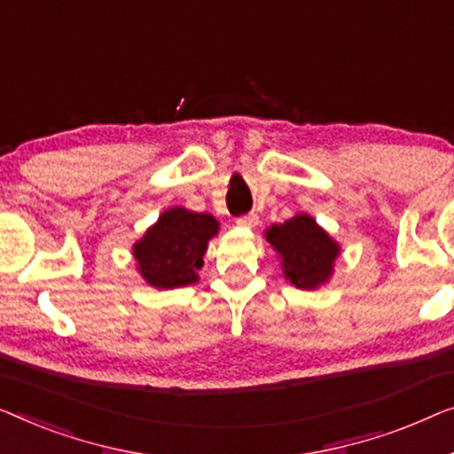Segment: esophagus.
Instances as JSON below:
<instances>
[{
    "label": "esophagus",
    "mask_w": 454,
    "mask_h": 454,
    "mask_svg": "<svg viewBox=\"0 0 454 454\" xmlns=\"http://www.w3.org/2000/svg\"><path fill=\"white\" fill-rule=\"evenodd\" d=\"M236 224H239L240 228H257L259 226V215L257 214L240 215V218H236Z\"/></svg>",
    "instance_id": "obj_1"
}]
</instances>
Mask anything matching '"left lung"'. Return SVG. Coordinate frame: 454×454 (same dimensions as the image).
<instances>
[{
	"label": "left lung",
	"mask_w": 454,
	"mask_h": 454,
	"mask_svg": "<svg viewBox=\"0 0 454 454\" xmlns=\"http://www.w3.org/2000/svg\"><path fill=\"white\" fill-rule=\"evenodd\" d=\"M265 236L282 259L286 279L296 288L315 290L333 276L340 245L309 214H296L284 224H273Z\"/></svg>",
	"instance_id": "obj_1"
}]
</instances>
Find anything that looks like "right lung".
Segmentation results:
<instances>
[{
  "mask_svg": "<svg viewBox=\"0 0 454 454\" xmlns=\"http://www.w3.org/2000/svg\"><path fill=\"white\" fill-rule=\"evenodd\" d=\"M220 224L212 214L170 207L133 245L137 271L158 290L183 288L200 279L203 254Z\"/></svg>",
  "mask_w": 454,
  "mask_h": 454,
  "instance_id": "obj_1",
  "label": "right lung"
}]
</instances>
